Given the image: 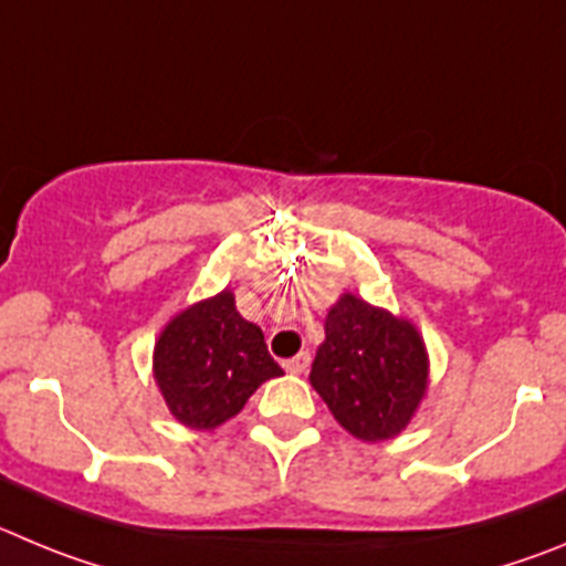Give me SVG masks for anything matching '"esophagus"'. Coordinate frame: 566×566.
Returning <instances> with one entry per match:
<instances>
[{
  "instance_id": "1",
  "label": "esophagus",
  "mask_w": 566,
  "mask_h": 566,
  "mask_svg": "<svg viewBox=\"0 0 566 566\" xmlns=\"http://www.w3.org/2000/svg\"><path fill=\"white\" fill-rule=\"evenodd\" d=\"M310 353H298L295 355V358H290V360H284V369L290 371V375H304V371L310 369Z\"/></svg>"
}]
</instances>
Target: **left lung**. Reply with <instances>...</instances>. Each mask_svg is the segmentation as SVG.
<instances>
[{"label": "left lung", "mask_w": 566, "mask_h": 566, "mask_svg": "<svg viewBox=\"0 0 566 566\" xmlns=\"http://www.w3.org/2000/svg\"><path fill=\"white\" fill-rule=\"evenodd\" d=\"M324 333L310 384L335 420L364 442L400 434L429 389V355L415 324L344 293Z\"/></svg>", "instance_id": "8db88e82"}]
</instances>
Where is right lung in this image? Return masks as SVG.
I'll return each mask as SVG.
<instances>
[{
	"label": "right lung",
	"mask_w": 566,
	"mask_h": 566,
	"mask_svg": "<svg viewBox=\"0 0 566 566\" xmlns=\"http://www.w3.org/2000/svg\"><path fill=\"white\" fill-rule=\"evenodd\" d=\"M279 375L282 366L268 353L262 329L237 313L231 290L182 310L155 344L163 400L188 429H217Z\"/></svg>",
	"instance_id": "add662e5"
}]
</instances>
